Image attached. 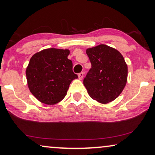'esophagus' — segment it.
<instances>
[{
	"label": "esophagus",
	"mask_w": 155,
	"mask_h": 155,
	"mask_svg": "<svg viewBox=\"0 0 155 155\" xmlns=\"http://www.w3.org/2000/svg\"><path fill=\"white\" fill-rule=\"evenodd\" d=\"M83 76H84L83 72H81V73H80L79 74H78V78H79L80 80H82V78H83Z\"/></svg>",
	"instance_id": "esophagus-1"
}]
</instances>
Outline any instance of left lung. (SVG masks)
<instances>
[{
	"mask_svg": "<svg viewBox=\"0 0 155 155\" xmlns=\"http://www.w3.org/2000/svg\"><path fill=\"white\" fill-rule=\"evenodd\" d=\"M92 67L83 84L90 97L102 104L119 96L126 84L128 67L121 54L105 44L87 48Z\"/></svg>",
	"mask_w": 155,
	"mask_h": 155,
	"instance_id": "obj_1",
	"label": "left lung"
}]
</instances>
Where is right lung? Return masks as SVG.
<instances>
[{"label": "right lung", "mask_w": 155, "mask_h": 155, "mask_svg": "<svg viewBox=\"0 0 155 155\" xmlns=\"http://www.w3.org/2000/svg\"><path fill=\"white\" fill-rule=\"evenodd\" d=\"M68 49L47 48L33 55L26 70L31 94L41 102L51 105L65 97L70 84L78 75L68 58Z\"/></svg>", "instance_id": "obj_1"}]
</instances>
